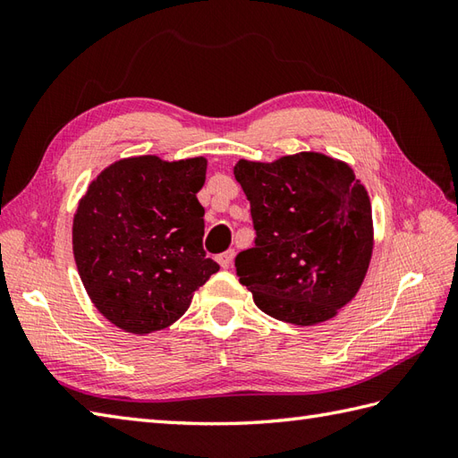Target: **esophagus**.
I'll return each instance as SVG.
<instances>
[{
  "label": "esophagus",
  "instance_id": "1",
  "mask_svg": "<svg viewBox=\"0 0 458 458\" xmlns=\"http://www.w3.org/2000/svg\"><path fill=\"white\" fill-rule=\"evenodd\" d=\"M234 256H236L234 250L224 251V254L218 256V264H220L224 269H228V267H232V264H234Z\"/></svg>",
  "mask_w": 458,
  "mask_h": 458
}]
</instances>
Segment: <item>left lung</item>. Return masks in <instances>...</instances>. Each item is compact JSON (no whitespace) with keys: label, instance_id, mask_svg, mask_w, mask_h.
Wrapping results in <instances>:
<instances>
[{"label":"left lung","instance_id":"left-lung-1","mask_svg":"<svg viewBox=\"0 0 458 458\" xmlns=\"http://www.w3.org/2000/svg\"><path fill=\"white\" fill-rule=\"evenodd\" d=\"M254 248L236 256L240 284L277 320L315 325L356 295L372 258V207L348 165L320 153L240 159Z\"/></svg>","mask_w":458,"mask_h":458}]
</instances>
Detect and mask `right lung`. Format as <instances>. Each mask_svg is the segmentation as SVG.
<instances>
[{
	"label": "right lung",
	"mask_w": 458,
	"mask_h": 458,
	"mask_svg": "<svg viewBox=\"0 0 458 458\" xmlns=\"http://www.w3.org/2000/svg\"><path fill=\"white\" fill-rule=\"evenodd\" d=\"M204 179L202 157L143 155L110 165L82 197L72 224L76 267L115 327L135 335L167 328L220 269L202 248Z\"/></svg>",
	"instance_id": "1"
}]
</instances>
